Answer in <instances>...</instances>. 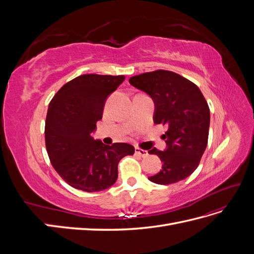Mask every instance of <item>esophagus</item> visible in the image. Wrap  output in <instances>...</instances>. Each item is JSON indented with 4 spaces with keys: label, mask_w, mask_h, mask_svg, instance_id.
I'll use <instances>...</instances> for the list:
<instances>
[{
    "label": "esophagus",
    "mask_w": 254,
    "mask_h": 254,
    "mask_svg": "<svg viewBox=\"0 0 254 254\" xmlns=\"http://www.w3.org/2000/svg\"><path fill=\"white\" fill-rule=\"evenodd\" d=\"M134 151H135V155H139L141 157H147L148 156V151L147 150H144V149H142L140 147H135Z\"/></svg>",
    "instance_id": "34e87169"
}]
</instances>
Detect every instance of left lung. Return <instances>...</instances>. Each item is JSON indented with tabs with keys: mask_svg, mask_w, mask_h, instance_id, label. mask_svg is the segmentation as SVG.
Wrapping results in <instances>:
<instances>
[{
	"mask_svg": "<svg viewBox=\"0 0 254 254\" xmlns=\"http://www.w3.org/2000/svg\"><path fill=\"white\" fill-rule=\"evenodd\" d=\"M129 82L153 99V122L167 127L161 136L167 149L153 147L148 151L162 161V170L148 179L165 186L188 178L200 163L209 137L210 109L200 89L183 76L166 70L135 75Z\"/></svg>",
	"mask_w": 254,
	"mask_h": 254,
	"instance_id": "obj_1",
	"label": "left lung"
}]
</instances>
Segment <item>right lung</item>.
I'll return each instance as SVG.
<instances>
[{
	"mask_svg": "<svg viewBox=\"0 0 254 254\" xmlns=\"http://www.w3.org/2000/svg\"><path fill=\"white\" fill-rule=\"evenodd\" d=\"M124 75L84 74L60 88L52 98L45 121V146L53 167L68 186L84 191L110 188L118 179L120 160L133 155L127 143L105 145L91 133L103 118L106 98Z\"/></svg>",
	"mask_w": 254,
	"mask_h": 254,
	"instance_id": "add662e5",
	"label": "right lung"
}]
</instances>
